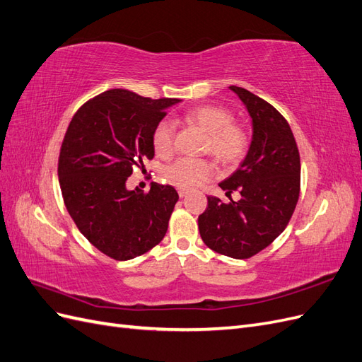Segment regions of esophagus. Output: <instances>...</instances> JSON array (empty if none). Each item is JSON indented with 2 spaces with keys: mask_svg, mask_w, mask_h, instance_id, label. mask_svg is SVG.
Wrapping results in <instances>:
<instances>
[{
  "mask_svg": "<svg viewBox=\"0 0 362 362\" xmlns=\"http://www.w3.org/2000/svg\"><path fill=\"white\" fill-rule=\"evenodd\" d=\"M178 194H180V198H184L185 194H187V190H184V189H180L178 190Z\"/></svg>",
  "mask_w": 362,
  "mask_h": 362,
  "instance_id": "esophagus-1",
  "label": "esophagus"
}]
</instances>
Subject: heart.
<instances>
[{
	"instance_id": "heart-1",
	"label": "heart",
	"mask_w": 362,
	"mask_h": 362,
	"mask_svg": "<svg viewBox=\"0 0 362 362\" xmlns=\"http://www.w3.org/2000/svg\"><path fill=\"white\" fill-rule=\"evenodd\" d=\"M184 119L201 127L208 133L206 148L226 166L243 160L249 149V136L243 127L234 124L233 113L218 105L193 107L184 113ZM175 125L172 120L163 119L152 131L151 141L156 154L168 157L173 149ZM214 164L205 158H178L164 169V178L180 189H193L210 180Z\"/></svg>"
}]
</instances>
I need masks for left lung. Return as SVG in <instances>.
Masks as SVG:
<instances>
[{
    "label": "left lung",
    "instance_id": "obj_1",
    "mask_svg": "<svg viewBox=\"0 0 362 362\" xmlns=\"http://www.w3.org/2000/svg\"><path fill=\"white\" fill-rule=\"evenodd\" d=\"M252 117V141L245 160L221 189L240 201L222 202L208 196L198 225L204 243L217 254L237 259L267 247L294 213L300 192V157L291 128L275 107L259 96L229 86Z\"/></svg>",
    "mask_w": 362,
    "mask_h": 362
}]
</instances>
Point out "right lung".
Listing matches in <instances>:
<instances>
[{
  "label": "right lung",
  "instance_id": "right-lung-1",
  "mask_svg": "<svg viewBox=\"0 0 362 362\" xmlns=\"http://www.w3.org/2000/svg\"><path fill=\"white\" fill-rule=\"evenodd\" d=\"M175 98L151 100L112 89L83 104L64 134L59 182L80 233L103 254L127 261L146 254L166 235L178 201L172 185L128 190L133 168L154 158L151 136Z\"/></svg>",
  "mask_w": 362,
  "mask_h": 362
}]
</instances>
